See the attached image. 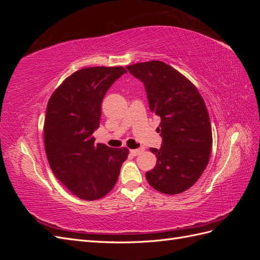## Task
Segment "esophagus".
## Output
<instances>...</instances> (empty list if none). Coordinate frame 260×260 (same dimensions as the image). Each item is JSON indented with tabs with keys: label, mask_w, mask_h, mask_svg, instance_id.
<instances>
[{
	"label": "esophagus",
	"mask_w": 260,
	"mask_h": 260,
	"mask_svg": "<svg viewBox=\"0 0 260 260\" xmlns=\"http://www.w3.org/2000/svg\"><path fill=\"white\" fill-rule=\"evenodd\" d=\"M143 152V148H137V149H130V154L133 156H137L140 153Z\"/></svg>",
	"instance_id": "1"
}]
</instances>
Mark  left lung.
I'll return each mask as SVG.
<instances>
[{
	"label": "left lung",
	"mask_w": 260,
	"mask_h": 260,
	"mask_svg": "<svg viewBox=\"0 0 260 260\" xmlns=\"http://www.w3.org/2000/svg\"><path fill=\"white\" fill-rule=\"evenodd\" d=\"M144 83L152 113L160 117L162 145L151 147L156 166L146 172L152 187L164 194L190 188L207 167L212 145L209 115L196 86L178 70L160 60L127 66Z\"/></svg>",
	"instance_id": "left-lung-1"
}]
</instances>
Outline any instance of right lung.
Here are the masks:
<instances>
[{"mask_svg":"<svg viewBox=\"0 0 260 260\" xmlns=\"http://www.w3.org/2000/svg\"><path fill=\"white\" fill-rule=\"evenodd\" d=\"M127 73L123 67H86L62 81L46 107L44 145L50 167L77 198L102 199L115 186L127 147L94 143L102 101L112 84Z\"/></svg>","mask_w":260,"mask_h":260,"instance_id":"right-lung-1","label":"right lung"}]
</instances>
